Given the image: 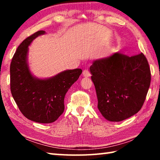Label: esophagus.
<instances>
[{"label": "esophagus", "mask_w": 160, "mask_h": 160, "mask_svg": "<svg viewBox=\"0 0 160 160\" xmlns=\"http://www.w3.org/2000/svg\"><path fill=\"white\" fill-rule=\"evenodd\" d=\"M82 75L84 77H90V72L88 70H84L83 72H82Z\"/></svg>", "instance_id": "34e87169"}]
</instances>
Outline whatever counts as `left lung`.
Wrapping results in <instances>:
<instances>
[{"label": "left lung", "instance_id": "1", "mask_svg": "<svg viewBox=\"0 0 160 160\" xmlns=\"http://www.w3.org/2000/svg\"><path fill=\"white\" fill-rule=\"evenodd\" d=\"M98 99L97 107L108 121H121L141 109L151 81L147 58L115 53L93 61L90 68Z\"/></svg>", "mask_w": 160, "mask_h": 160}]
</instances>
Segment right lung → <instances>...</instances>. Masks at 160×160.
Wrapping results in <instances>:
<instances>
[{
  "instance_id": "1",
  "label": "right lung",
  "mask_w": 160,
  "mask_h": 160,
  "mask_svg": "<svg viewBox=\"0 0 160 160\" xmlns=\"http://www.w3.org/2000/svg\"><path fill=\"white\" fill-rule=\"evenodd\" d=\"M45 31H38L24 40L18 47L10 67V90L22 113L34 122L50 123L64 111V98L82 70H65L48 79H39L31 74L28 64V47Z\"/></svg>"
}]
</instances>
